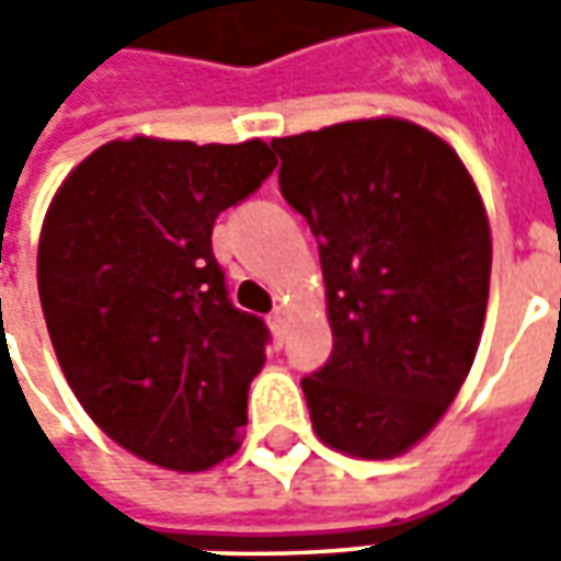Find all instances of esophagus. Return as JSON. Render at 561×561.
<instances>
[{
  "label": "esophagus",
  "instance_id": "1",
  "mask_svg": "<svg viewBox=\"0 0 561 561\" xmlns=\"http://www.w3.org/2000/svg\"><path fill=\"white\" fill-rule=\"evenodd\" d=\"M270 330H273V336H276V340L282 342V336H285V330H288V321H285V312H282V309H273V312H270Z\"/></svg>",
  "mask_w": 561,
  "mask_h": 561
}]
</instances>
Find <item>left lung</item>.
I'll return each instance as SVG.
<instances>
[{
  "instance_id": "8db88e82",
  "label": "left lung",
  "mask_w": 561,
  "mask_h": 561,
  "mask_svg": "<svg viewBox=\"0 0 561 561\" xmlns=\"http://www.w3.org/2000/svg\"><path fill=\"white\" fill-rule=\"evenodd\" d=\"M279 188L316 233L333 354L306 376L318 438L405 454L442 421L481 342L493 240L445 140L397 116L276 138Z\"/></svg>"
}]
</instances>
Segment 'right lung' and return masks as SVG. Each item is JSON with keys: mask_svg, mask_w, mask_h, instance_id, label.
I'll return each mask as SVG.
<instances>
[{"mask_svg": "<svg viewBox=\"0 0 561 561\" xmlns=\"http://www.w3.org/2000/svg\"><path fill=\"white\" fill-rule=\"evenodd\" d=\"M276 168L264 140L135 135L68 173L47 207L38 294L56 360L116 445L207 471L237 454L264 321L233 309L213 225Z\"/></svg>", "mask_w": 561, "mask_h": 561, "instance_id": "add662e5", "label": "right lung"}]
</instances>
